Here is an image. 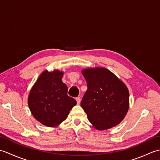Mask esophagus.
<instances>
[{
  "label": "esophagus",
  "instance_id": "esophagus-1",
  "mask_svg": "<svg viewBox=\"0 0 160 160\" xmlns=\"http://www.w3.org/2000/svg\"><path fill=\"white\" fill-rule=\"evenodd\" d=\"M76 101H77V104H79L80 103V97H77V98H76Z\"/></svg>",
  "mask_w": 160,
  "mask_h": 160
}]
</instances>
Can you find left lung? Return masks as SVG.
<instances>
[{
  "instance_id": "8db88e82",
  "label": "left lung",
  "mask_w": 160,
  "mask_h": 160,
  "mask_svg": "<svg viewBox=\"0 0 160 160\" xmlns=\"http://www.w3.org/2000/svg\"><path fill=\"white\" fill-rule=\"evenodd\" d=\"M87 90L81 107L88 120L98 130H106L120 123L129 107L127 86L105 68H89L82 71Z\"/></svg>"
}]
</instances>
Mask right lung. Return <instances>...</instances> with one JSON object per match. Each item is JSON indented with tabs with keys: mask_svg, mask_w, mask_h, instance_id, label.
Here are the masks:
<instances>
[{
	"mask_svg": "<svg viewBox=\"0 0 160 160\" xmlns=\"http://www.w3.org/2000/svg\"><path fill=\"white\" fill-rule=\"evenodd\" d=\"M63 72L45 71L32 88L28 104L32 115L40 123L49 127H57L66 120L76 100L67 95V87L62 82Z\"/></svg>",
	"mask_w": 160,
	"mask_h": 160,
	"instance_id": "right-lung-1",
	"label": "right lung"
}]
</instances>
